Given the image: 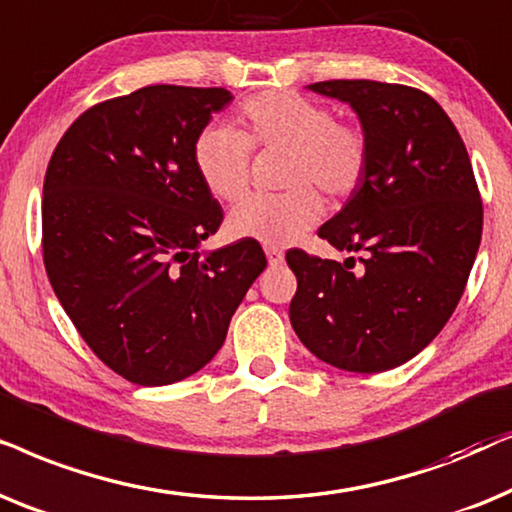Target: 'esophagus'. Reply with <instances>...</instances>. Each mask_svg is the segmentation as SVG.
<instances>
[{
    "instance_id": "obj_1",
    "label": "esophagus",
    "mask_w": 512,
    "mask_h": 512,
    "mask_svg": "<svg viewBox=\"0 0 512 512\" xmlns=\"http://www.w3.org/2000/svg\"><path fill=\"white\" fill-rule=\"evenodd\" d=\"M264 252H267L269 267H278L283 262V250L276 248V245H264Z\"/></svg>"
}]
</instances>
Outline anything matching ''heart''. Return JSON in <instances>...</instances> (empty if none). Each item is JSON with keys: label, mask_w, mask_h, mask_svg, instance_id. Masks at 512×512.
<instances>
[{"label": "heart", "mask_w": 512, "mask_h": 512, "mask_svg": "<svg viewBox=\"0 0 512 512\" xmlns=\"http://www.w3.org/2000/svg\"><path fill=\"white\" fill-rule=\"evenodd\" d=\"M243 131L217 124L194 140L196 173L208 192L234 201L250 185L252 147L285 149L288 192L252 194L234 206L227 231L264 245H288L323 217L327 199H349L370 170V138L353 121L335 119L330 107L292 91H264L241 105Z\"/></svg>", "instance_id": "heart-1"}]
</instances>
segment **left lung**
Segmentation results:
<instances>
[{"mask_svg":"<svg viewBox=\"0 0 512 512\" xmlns=\"http://www.w3.org/2000/svg\"><path fill=\"white\" fill-rule=\"evenodd\" d=\"M309 88L356 109L370 170L318 229L337 250L360 252L358 262L285 252L297 276L290 323L323 363L393 370L438 337L466 290L482 238L478 182L459 131L428 93L370 79Z\"/></svg>","mask_w":512,"mask_h":512,"instance_id":"8db88e82","label":"left lung"}]
</instances>
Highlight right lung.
<instances>
[{
  "instance_id": "1",
  "label": "right lung",
  "mask_w": 512,
  "mask_h": 512,
  "mask_svg": "<svg viewBox=\"0 0 512 512\" xmlns=\"http://www.w3.org/2000/svg\"><path fill=\"white\" fill-rule=\"evenodd\" d=\"M227 88L156 84L79 114L44 177L42 252L53 292L95 356L138 386L199 372L267 267L252 238L199 252L222 206L194 140Z\"/></svg>"
}]
</instances>
